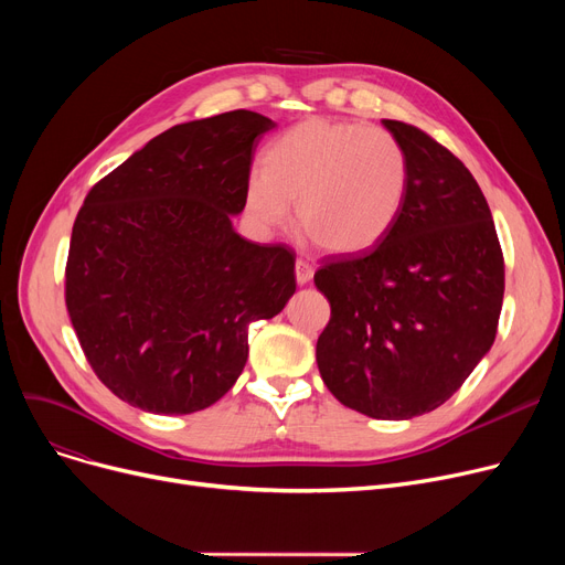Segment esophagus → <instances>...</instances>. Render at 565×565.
Segmentation results:
<instances>
[{
    "mask_svg": "<svg viewBox=\"0 0 565 565\" xmlns=\"http://www.w3.org/2000/svg\"><path fill=\"white\" fill-rule=\"evenodd\" d=\"M311 277H313V265L305 258L295 260V279H298V284L305 286V284L311 281Z\"/></svg>",
    "mask_w": 565,
    "mask_h": 565,
    "instance_id": "34e87169",
    "label": "esophagus"
}]
</instances>
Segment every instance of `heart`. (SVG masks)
<instances>
[{"label": "heart", "mask_w": 565, "mask_h": 565, "mask_svg": "<svg viewBox=\"0 0 565 565\" xmlns=\"http://www.w3.org/2000/svg\"><path fill=\"white\" fill-rule=\"evenodd\" d=\"M409 183L403 143L387 130L309 118L279 135L263 153V171L245 185L249 217L265 228L295 220L332 254L375 247L398 222Z\"/></svg>", "instance_id": "b5f03b06"}]
</instances>
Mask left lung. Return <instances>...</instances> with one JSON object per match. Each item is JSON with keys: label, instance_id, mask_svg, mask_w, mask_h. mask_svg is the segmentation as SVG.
Instances as JSON below:
<instances>
[{"label": "left lung", "instance_id": "1", "mask_svg": "<svg viewBox=\"0 0 565 565\" xmlns=\"http://www.w3.org/2000/svg\"><path fill=\"white\" fill-rule=\"evenodd\" d=\"M384 128L409 162L403 213L375 247L318 267L332 316L316 362L345 407L412 419L447 403L494 343L503 254L469 169L417 126Z\"/></svg>", "mask_w": 565, "mask_h": 565}]
</instances>
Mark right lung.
Listing matches in <instances>:
<instances>
[{
    "label": "right lung",
    "instance_id": "add662e5",
    "mask_svg": "<svg viewBox=\"0 0 565 565\" xmlns=\"http://www.w3.org/2000/svg\"><path fill=\"white\" fill-rule=\"evenodd\" d=\"M249 109L173 126L88 190L73 224L66 309L105 387L153 414L220 401L249 324L295 292V254L237 235L258 139Z\"/></svg>",
    "mask_w": 565,
    "mask_h": 565
}]
</instances>
